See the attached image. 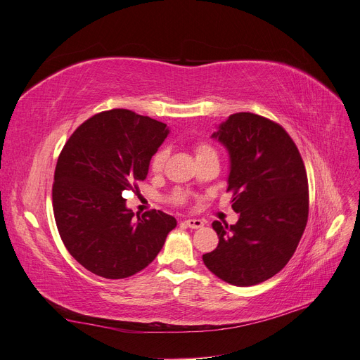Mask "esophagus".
Masks as SVG:
<instances>
[{"label": "esophagus", "instance_id": "1", "mask_svg": "<svg viewBox=\"0 0 360 360\" xmlns=\"http://www.w3.org/2000/svg\"><path fill=\"white\" fill-rule=\"evenodd\" d=\"M184 224L189 229H201L204 226V221L200 219H188L184 221Z\"/></svg>", "mask_w": 360, "mask_h": 360}]
</instances>
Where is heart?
Wrapping results in <instances>:
<instances>
[{
  "label": "heart",
  "mask_w": 360,
  "mask_h": 360,
  "mask_svg": "<svg viewBox=\"0 0 360 360\" xmlns=\"http://www.w3.org/2000/svg\"><path fill=\"white\" fill-rule=\"evenodd\" d=\"M208 153H215L211 146L205 145V143H200V145H197V148H195V156H197V159L201 158V156H205V155H208ZM166 158H167V150H166L165 148L159 149V150L153 155V158H152V160H150V167H152L153 172H160V171H162V167H163V165H165ZM174 200L178 201V202H182V201L185 200V195H184L182 193H176L175 197H174Z\"/></svg>",
  "instance_id": "b5f03b06"
}]
</instances>
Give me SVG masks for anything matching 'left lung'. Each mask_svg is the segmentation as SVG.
Instances as JSON below:
<instances>
[{
  "instance_id": "8db88e82",
  "label": "left lung",
  "mask_w": 360,
  "mask_h": 360,
  "mask_svg": "<svg viewBox=\"0 0 360 360\" xmlns=\"http://www.w3.org/2000/svg\"><path fill=\"white\" fill-rule=\"evenodd\" d=\"M229 152L227 191H233L236 224L214 221L219 246L205 266L236 286L276 275L292 257L307 226L308 181L295 143L279 124L236 112L211 134Z\"/></svg>"
}]
</instances>
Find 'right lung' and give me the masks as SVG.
Returning a JSON list of instances; mask_svg holds the SVG:
<instances>
[{"instance_id": "1", "label": "right lung", "mask_w": 360, "mask_h": 360, "mask_svg": "<svg viewBox=\"0 0 360 360\" xmlns=\"http://www.w3.org/2000/svg\"><path fill=\"white\" fill-rule=\"evenodd\" d=\"M169 127L115 108L88 118L69 137L55 169L53 212L68 252L89 272L131 276L155 260L176 220L153 210L137 215L123 193L145 181Z\"/></svg>"}]
</instances>
